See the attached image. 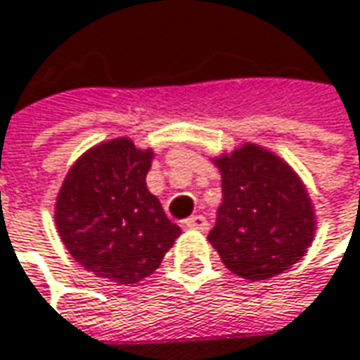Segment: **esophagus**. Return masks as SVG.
I'll return each mask as SVG.
<instances>
[{"instance_id":"34e87169","label":"esophagus","mask_w":360,"mask_h":360,"mask_svg":"<svg viewBox=\"0 0 360 360\" xmlns=\"http://www.w3.org/2000/svg\"><path fill=\"white\" fill-rule=\"evenodd\" d=\"M185 226H187V228H195V230H201V232H205L210 224H207V220H205L203 216H191V218H189V220L185 222Z\"/></svg>"}]
</instances>
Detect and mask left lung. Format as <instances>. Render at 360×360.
<instances>
[{
    "mask_svg": "<svg viewBox=\"0 0 360 360\" xmlns=\"http://www.w3.org/2000/svg\"><path fill=\"white\" fill-rule=\"evenodd\" d=\"M222 205L207 240L244 279H271L295 264L314 238V210L304 185L283 160L244 144L216 160Z\"/></svg>",
    "mask_w": 360,
    "mask_h": 360,
    "instance_id": "left-lung-1",
    "label": "left lung"
}]
</instances>
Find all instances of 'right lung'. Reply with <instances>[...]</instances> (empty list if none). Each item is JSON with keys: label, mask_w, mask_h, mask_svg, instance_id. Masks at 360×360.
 <instances>
[{"label": "right lung", "mask_w": 360, "mask_h": 360, "mask_svg": "<svg viewBox=\"0 0 360 360\" xmlns=\"http://www.w3.org/2000/svg\"><path fill=\"white\" fill-rule=\"evenodd\" d=\"M150 153L116 138L73 165L56 200V228L75 261L101 279L136 283L181 234L146 189Z\"/></svg>", "instance_id": "right-lung-1"}]
</instances>
